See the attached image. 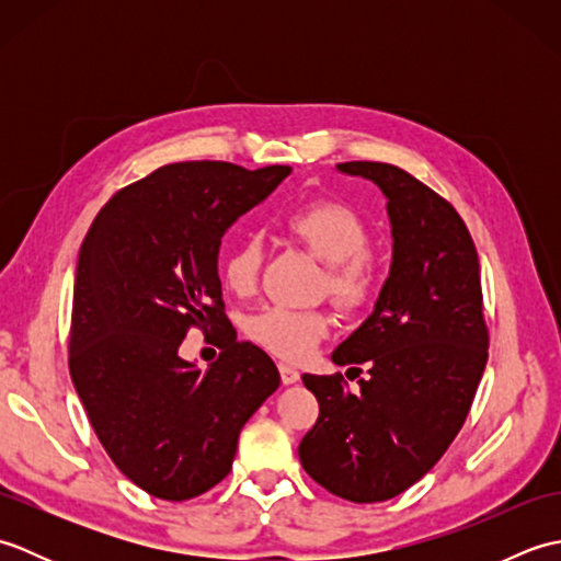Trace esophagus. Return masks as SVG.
<instances>
[{
  "instance_id": "obj_1",
  "label": "esophagus",
  "mask_w": 561,
  "mask_h": 561,
  "mask_svg": "<svg viewBox=\"0 0 561 561\" xmlns=\"http://www.w3.org/2000/svg\"><path fill=\"white\" fill-rule=\"evenodd\" d=\"M279 376H282V383H284V386L299 383V378H301V374L296 371V368L289 366V364H279Z\"/></svg>"
}]
</instances>
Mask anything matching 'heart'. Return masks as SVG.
<instances>
[{"mask_svg": "<svg viewBox=\"0 0 561 561\" xmlns=\"http://www.w3.org/2000/svg\"><path fill=\"white\" fill-rule=\"evenodd\" d=\"M284 229L316 257L328 262L325 291L344 311H364L380 291V267L368 253L371 231L354 207L340 199H313L284 217ZM262 241L245 236L221 262L224 287L233 296L257 289ZM330 318L320 308L267 306L248 320V335L262 350L287 362H301L328 335Z\"/></svg>", "mask_w": 561, "mask_h": 561, "instance_id": "heart-1", "label": "heart"}]
</instances>
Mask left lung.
I'll return each mask as SVG.
<instances>
[{"label": "left lung", "mask_w": 561, "mask_h": 561, "mask_svg": "<svg viewBox=\"0 0 561 561\" xmlns=\"http://www.w3.org/2000/svg\"><path fill=\"white\" fill-rule=\"evenodd\" d=\"M337 169L368 178L388 197L392 265L374 313L332 352L337 366L368 364L359 392L347 390L342 374H304L320 414L299 458L330 494L374 504L422 480L458 436L484 374L490 330L478 250L450 202L398 165Z\"/></svg>", "instance_id": "1"}]
</instances>
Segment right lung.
I'll return each instance as SVG.
<instances>
[{
  "label": "right lung",
  "mask_w": 561,
  "mask_h": 561,
  "mask_svg": "<svg viewBox=\"0 0 561 561\" xmlns=\"http://www.w3.org/2000/svg\"><path fill=\"white\" fill-rule=\"evenodd\" d=\"M289 165H161L105 202L79 250L69 374L105 453L127 480L185 502L229 474L238 434L279 388L253 342H238L217 272L226 229ZM197 327L222 350L202 373L176 356Z\"/></svg>",
  "instance_id": "obj_1"
}]
</instances>
